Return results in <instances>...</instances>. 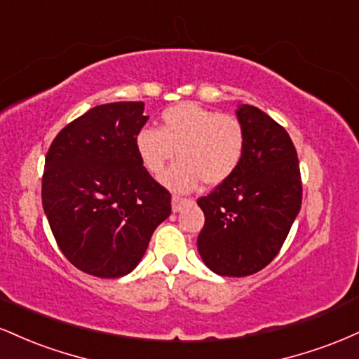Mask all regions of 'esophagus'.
Masks as SVG:
<instances>
[{
	"label": "esophagus",
	"instance_id": "1",
	"mask_svg": "<svg viewBox=\"0 0 359 359\" xmlns=\"http://www.w3.org/2000/svg\"><path fill=\"white\" fill-rule=\"evenodd\" d=\"M185 204H189V199H184V197H179V196L172 197V211L174 212H179Z\"/></svg>",
	"mask_w": 359,
	"mask_h": 359
}]
</instances>
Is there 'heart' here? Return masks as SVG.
<instances>
[{"mask_svg":"<svg viewBox=\"0 0 359 359\" xmlns=\"http://www.w3.org/2000/svg\"><path fill=\"white\" fill-rule=\"evenodd\" d=\"M246 135L238 118L194 102L170 106L160 116L158 130L142 128L135 150L151 175H160L172 158L179 162L162 175V184L175 192H191L201 180L219 185L240 167Z\"/></svg>","mask_w":359,"mask_h":359,"instance_id":"b5f03b06","label":"heart"}]
</instances>
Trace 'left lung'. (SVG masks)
<instances>
[{
	"instance_id": "obj_1",
	"label": "left lung",
	"mask_w": 359,
	"mask_h": 359,
	"mask_svg": "<svg viewBox=\"0 0 359 359\" xmlns=\"http://www.w3.org/2000/svg\"><path fill=\"white\" fill-rule=\"evenodd\" d=\"M245 155L238 170L197 201L205 221L201 258L221 277H248L277 257L302 204L297 151L285 128L250 104L238 106Z\"/></svg>"
}]
</instances>
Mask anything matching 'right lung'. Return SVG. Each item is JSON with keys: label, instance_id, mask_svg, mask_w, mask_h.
Segmentation results:
<instances>
[{"label": "right lung", "instance_id": "obj_1", "mask_svg": "<svg viewBox=\"0 0 359 359\" xmlns=\"http://www.w3.org/2000/svg\"><path fill=\"white\" fill-rule=\"evenodd\" d=\"M142 101L96 106L69 123L45 156L42 204L65 258L100 278L138 265L156 226L170 216V192L135 150L148 116Z\"/></svg>", "mask_w": 359, "mask_h": 359}]
</instances>
